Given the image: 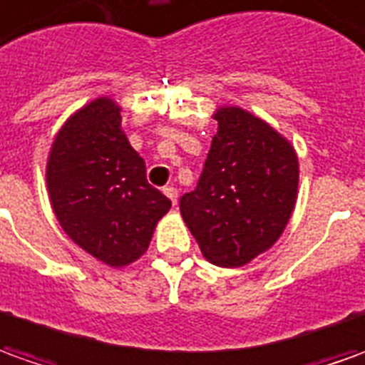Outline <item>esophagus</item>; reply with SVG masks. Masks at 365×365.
I'll use <instances>...</instances> for the list:
<instances>
[{
  "label": "esophagus",
  "instance_id": "34e87169",
  "mask_svg": "<svg viewBox=\"0 0 365 365\" xmlns=\"http://www.w3.org/2000/svg\"><path fill=\"white\" fill-rule=\"evenodd\" d=\"M163 192L167 195L170 200H173V205H177V198H178V190L175 187H165L163 188Z\"/></svg>",
  "mask_w": 365,
  "mask_h": 365
}]
</instances>
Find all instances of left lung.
<instances>
[{
	"mask_svg": "<svg viewBox=\"0 0 365 365\" xmlns=\"http://www.w3.org/2000/svg\"><path fill=\"white\" fill-rule=\"evenodd\" d=\"M212 139L195 190L180 197V215L216 266H245L280 238L298 190L290 143L255 115L228 107L215 115Z\"/></svg>",
	"mask_w": 365,
	"mask_h": 365,
	"instance_id": "8db88e82",
	"label": "left lung"
}]
</instances>
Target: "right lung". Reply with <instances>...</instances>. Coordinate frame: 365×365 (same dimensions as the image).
<instances>
[{"label": "right lung", "mask_w": 365, "mask_h": 365, "mask_svg": "<svg viewBox=\"0 0 365 365\" xmlns=\"http://www.w3.org/2000/svg\"><path fill=\"white\" fill-rule=\"evenodd\" d=\"M47 188L63 230L109 266L143 256L170 208L149 185L145 160L120 130L110 99L89 103L63 125L47 163Z\"/></svg>", "instance_id": "obj_1"}]
</instances>
